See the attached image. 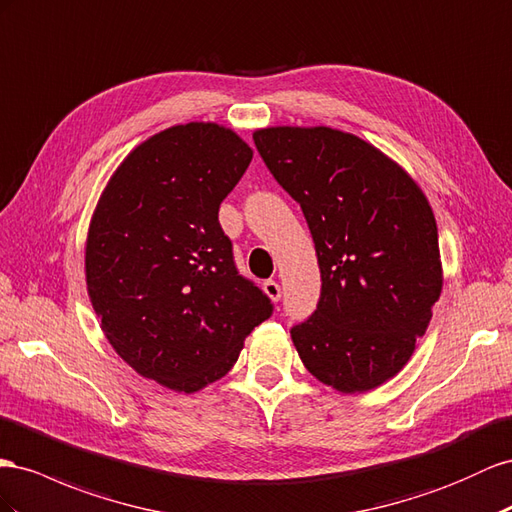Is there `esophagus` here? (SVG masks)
Returning <instances> with one entry per match:
<instances>
[{"mask_svg":"<svg viewBox=\"0 0 512 512\" xmlns=\"http://www.w3.org/2000/svg\"><path fill=\"white\" fill-rule=\"evenodd\" d=\"M262 288H265V293H267V297L271 299V301H280V297H282V286L275 282V280H267L265 284H262Z\"/></svg>","mask_w":512,"mask_h":512,"instance_id":"obj_1","label":"esophagus"}]
</instances>
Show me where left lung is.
I'll return each mask as SVG.
<instances>
[{
	"mask_svg": "<svg viewBox=\"0 0 512 512\" xmlns=\"http://www.w3.org/2000/svg\"><path fill=\"white\" fill-rule=\"evenodd\" d=\"M254 144L306 217L321 269L314 314L290 329L312 375L368 392L403 370L441 295L437 224L418 183L329 127H269Z\"/></svg>",
	"mask_w": 512,
	"mask_h": 512,
	"instance_id": "left-lung-1",
	"label": "left lung"
}]
</instances>
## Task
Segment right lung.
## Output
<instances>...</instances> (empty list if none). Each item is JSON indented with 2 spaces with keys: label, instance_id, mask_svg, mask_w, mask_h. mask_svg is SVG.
Masks as SVG:
<instances>
[{
  "label": "right lung",
  "instance_id": "1",
  "mask_svg": "<svg viewBox=\"0 0 512 512\" xmlns=\"http://www.w3.org/2000/svg\"><path fill=\"white\" fill-rule=\"evenodd\" d=\"M252 155L222 124H176L131 150L94 209L92 308L124 362L170 390L193 394L222 379L273 312L234 267L217 217Z\"/></svg>",
  "mask_w": 512,
  "mask_h": 512
}]
</instances>
